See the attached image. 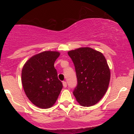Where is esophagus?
<instances>
[{
    "mask_svg": "<svg viewBox=\"0 0 134 134\" xmlns=\"http://www.w3.org/2000/svg\"><path fill=\"white\" fill-rule=\"evenodd\" d=\"M62 84H63V86H64V87H67V82H66L65 81H63Z\"/></svg>",
    "mask_w": 134,
    "mask_h": 134,
    "instance_id": "1",
    "label": "esophagus"
}]
</instances>
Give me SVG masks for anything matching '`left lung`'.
Masks as SVG:
<instances>
[{"instance_id": "1", "label": "left lung", "mask_w": 134, "mask_h": 134, "mask_svg": "<svg viewBox=\"0 0 134 134\" xmlns=\"http://www.w3.org/2000/svg\"><path fill=\"white\" fill-rule=\"evenodd\" d=\"M75 67L77 84L73 94L83 107L96 104L108 87L110 70L104 56L89 47L68 52Z\"/></svg>"}]
</instances>
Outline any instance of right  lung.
Wrapping results in <instances>:
<instances>
[{"label":"right lung","instance_id":"1","mask_svg":"<svg viewBox=\"0 0 134 134\" xmlns=\"http://www.w3.org/2000/svg\"><path fill=\"white\" fill-rule=\"evenodd\" d=\"M58 52L45 51L30 58L23 66L21 79L28 99L36 107L48 108L56 102L63 85L54 63Z\"/></svg>","mask_w":134,"mask_h":134}]
</instances>
